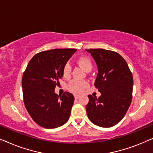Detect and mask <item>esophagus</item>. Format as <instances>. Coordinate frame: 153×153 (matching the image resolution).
<instances>
[{
    "label": "esophagus",
    "instance_id": "obj_1",
    "mask_svg": "<svg viewBox=\"0 0 153 153\" xmlns=\"http://www.w3.org/2000/svg\"><path fill=\"white\" fill-rule=\"evenodd\" d=\"M74 97H75V98L77 99L79 97V95H78V94H74Z\"/></svg>",
    "mask_w": 153,
    "mask_h": 153
}]
</instances>
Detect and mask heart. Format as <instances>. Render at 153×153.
<instances>
[{"instance_id": "b5f03b06", "label": "heart", "mask_w": 153, "mask_h": 153, "mask_svg": "<svg viewBox=\"0 0 153 153\" xmlns=\"http://www.w3.org/2000/svg\"><path fill=\"white\" fill-rule=\"evenodd\" d=\"M77 62L86 71L89 72L92 69V63L91 59L86 56H81L77 58ZM71 74V66L69 63H66L62 68V74L64 77H68ZM88 86V82L85 80L74 79L68 85V89L74 93L80 92Z\"/></svg>"}]
</instances>
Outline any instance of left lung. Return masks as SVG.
<instances>
[{
    "instance_id": "obj_1",
    "label": "left lung",
    "mask_w": 153,
    "mask_h": 153,
    "mask_svg": "<svg viewBox=\"0 0 153 153\" xmlns=\"http://www.w3.org/2000/svg\"><path fill=\"white\" fill-rule=\"evenodd\" d=\"M98 66L94 85L101 96L89 95L86 106L89 120L96 126L110 128L122 120L132 102L133 77L121 55L105 49H86Z\"/></svg>"
}]
</instances>
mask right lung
I'll return each instance as SVG.
<instances>
[{
  "mask_svg": "<svg viewBox=\"0 0 153 153\" xmlns=\"http://www.w3.org/2000/svg\"><path fill=\"white\" fill-rule=\"evenodd\" d=\"M76 49H53L36 54L30 59L22 77L23 101L34 122L44 128L62 126L69 119L74 96L69 92L55 94L63 76L64 64Z\"/></svg>",
  "mask_w": 153,
  "mask_h": 153,
  "instance_id": "obj_1",
  "label": "right lung"
}]
</instances>
